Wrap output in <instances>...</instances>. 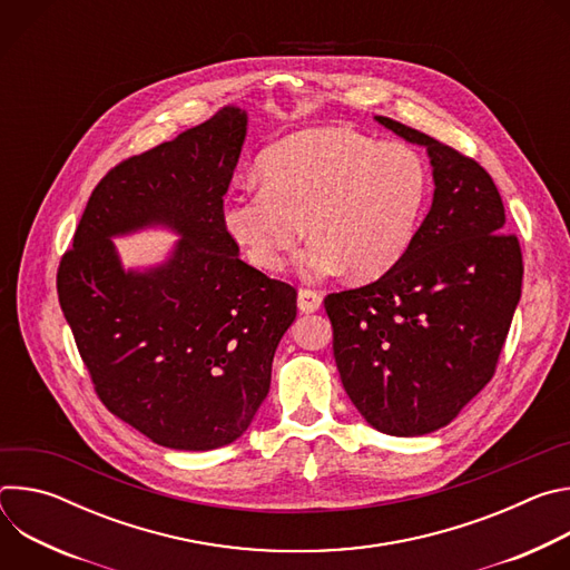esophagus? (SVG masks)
<instances>
[{
	"instance_id": "esophagus-1",
	"label": "esophagus",
	"mask_w": 570,
	"mask_h": 570,
	"mask_svg": "<svg viewBox=\"0 0 570 570\" xmlns=\"http://www.w3.org/2000/svg\"><path fill=\"white\" fill-rule=\"evenodd\" d=\"M320 304H322V295H320L317 291H313V288H299V293H297V306H299L302 313H313V311L320 308Z\"/></svg>"
}]
</instances>
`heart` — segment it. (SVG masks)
Listing matches in <instances>:
<instances>
[{"instance_id":"heart-1","label":"heart","mask_w":570,"mask_h":570,"mask_svg":"<svg viewBox=\"0 0 570 570\" xmlns=\"http://www.w3.org/2000/svg\"><path fill=\"white\" fill-rule=\"evenodd\" d=\"M259 187L223 203V225L248 259L277 271L306 232L304 277L350 271L376 279L409 253L426 198L429 169L409 146L376 141L352 128H311L264 150Z\"/></svg>"}]
</instances>
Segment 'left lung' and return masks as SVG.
<instances>
[{"instance_id": "1", "label": "left lung", "mask_w": 570, "mask_h": 570, "mask_svg": "<svg viewBox=\"0 0 570 570\" xmlns=\"http://www.w3.org/2000/svg\"><path fill=\"white\" fill-rule=\"evenodd\" d=\"M435 194L409 253L381 279L324 297L334 358L376 431L413 438L446 426L492 381L521 297L523 255L501 194L478 161L411 126Z\"/></svg>"}]
</instances>
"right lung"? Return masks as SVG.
Returning a JSON list of instances; mask_svg holds the SVG:
<instances>
[{"label":"right lung","mask_w":570,"mask_h":570,"mask_svg":"<svg viewBox=\"0 0 570 570\" xmlns=\"http://www.w3.org/2000/svg\"><path fill=\"white\" fill-rule=\"evenodd\" d=\"M246 124L227 106L119 161L58 266V302L97 396L167 449L212 451L246 433L297 313V291L240 262L223 225ZM153 222L184 234L175 257L124 274L109 236Z\"/></svg>","instance_id":"obj_1"}]
</instances>
